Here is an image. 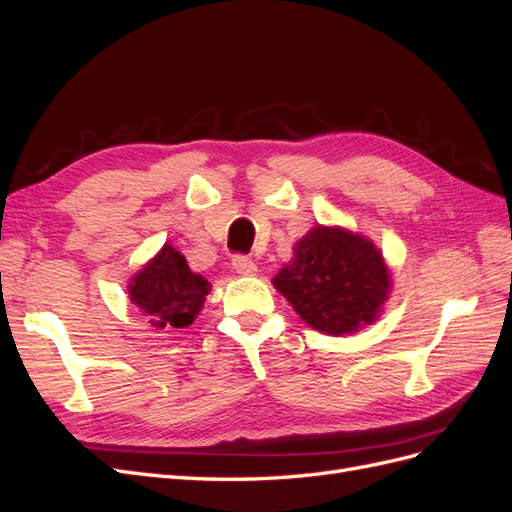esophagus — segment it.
Returning <instances> with one entry per match:
<instances>
[{
  "label": "esophagus",
  "instance_id": "1",
  "mask_svg": "<svg viewBox=\"0 0 512 512\" xmlns=\"http://www.w3.org/2000/svg\"><path fill=\"white\" fill-rule=\"evenodd\" d=\"M232 269H235V273H239L243 277L256 275V271H258V267L254 265V262L250 258H245V256H235V258H232Z\"/></svg>",
  "mask_w": 512,
  "mask_h": 512
}]
</instances>
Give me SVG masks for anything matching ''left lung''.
Segmentation results:
<instances>
[{"label": "left lung", "instance_id": "1", "mask_svg": "<svg viewBox=\"0 0 512 512\" xmlns=\"http://www.w3.org/2000/svg\"><path fill=\"white\" fill-rule=\"evenodd\" d=\"M292 252L273 286L305 324L342 337L380 318L393 284L374 241L342 226L318 224Z\"/></svg>", "mask_w": 512, "mask_h": 512}]
</instances>
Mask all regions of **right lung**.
Wrapping results in <instances>:
<instances>
[{
  "mask_svg": "<svg viewBox=\"0 0 512 512\" xmlns=\"http://www.w3.org/2000/svg\"><path fill=\"white\" fill-rule=\"evenodd\" d=\"M211 284L188 267L185 256L170 243L147 260L128 284L130 301L147 316L151 329H185L205 305Z\"/></svg>",
  "mask_w": 512,
  "mask_h": 512,
  "instance_id": "right-lung-1",
  "label": "right lung"
}]
</instances>
